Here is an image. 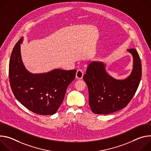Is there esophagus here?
<instances>
[{"mask_svg": "<svg viewBox=\"0 0 151 151\" xmlns=\"http://www.w3.org/2000/svg\"><path fill=\"white\" fill-rule=\"evenodd\" d=\"M83 72L82 70L81 69H78L76 72V78L78 79H81L83 78Z\"/></svg>", "mask_w": 151, "mask_h": 151, "instance_id": "obj_1", "label": "esophagus"}]
</instances>
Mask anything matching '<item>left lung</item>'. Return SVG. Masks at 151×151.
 I'll list each match as a JSON object with an SVG mask.
<instances>
[{
	"instance_id": "1",
	"label": "left lung",
	"mask_w": 151,
	"mask_h": 151,
	"mask_svg": "<svg viewBox=\"0 0 151 151\" xmlns=\"http://www.w3.org/2000/svg\"><path fill=\"white\" fill-rule=\"evenodd\" d=\"M133 58V69L126 79L118 80L109 75L105 64L93 61L88 65L83 80L88 86L89 104L96 114H109L119 111L134 96L142 77L139 55L135 49H129Z\"/></svg>"
}]
</instances>
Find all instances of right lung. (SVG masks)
I'll return each instance as SVG.
<instances>
[{
	"label": "right lung",
	"instance_id": "obj_1",
	"mask_svg": "<svg viewBox=\"0 0 151 151\" xmlns=\"http://www.w3.org/2000/svg\"><path fill=\"white\" fill-rule=\"evenodd\" d=\"M21 37L13 48L9 65V78L15 98L30 111L42 115L55 114L61 104L69 85L76 70L54 69L34 74L24 67L21 60Z\"/></svg>",
	"mask_w": 151,
	"mask_h": 151
}]
</instances>
